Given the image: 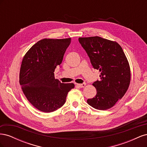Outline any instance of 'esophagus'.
Listing matches in <instances>:
<instances>
[{
	"label": "esophagus",
	"mask_w": 147,
	"mask_h": 147,
	"mask_svg": "<svg viewBox=\"0 0 147 147\" xmlns=\"http://www.w3.org/2000/svg\"><path fill=\"white\" fill-rule=\"evenodd\" d=\"M77 86L79 87V88H84V86H86V83H83L82 84H77Z\"/></svg>",
	"instance_id": "34e87169"
}]
</instances>
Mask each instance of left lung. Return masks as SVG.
Instances as JSON below:
<instances>
[{"instance_id":"8db88e82","label":"left lung","mask_w":147,"mask_h":147,"mask_svg":"<svg viewBox=\"0 0 147 147\" xmlns=\"http://www.w3.org/2000/svg\"><path fill=\"white\" fill-rule=\"evenodd\" d=\"M78 41L90 57L94 69L100 72V80L93 83L97 90L88 104L97 110L112 107L126 92L131 80L130 67L118 43L96 36L81 37Z\"/></svg>"}]
</instances>
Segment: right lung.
<instances>
[{
  "instance_id": "1",
  "label": "right lung",
  "mask_w": 147,
  "mask_h": 147,
  "mask_svg": "<svg viewBox=\"0 0 147 147\" xmlns=\"http://www.w3.org/2000/svg\"><path fill=\"white\" fill-rule=\"evenodd\" d=\"M71 38L43 39L30 48L23 57L20 83L28 100L35 108L49 113L61 107L74 83H61L55 70L61 66Z\"/></svg>"
}]
</instances>
